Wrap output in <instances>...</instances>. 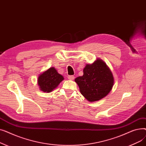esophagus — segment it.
I'll list each match as a JSON object with an SVG mask.
<instances>
[{
    "label": "esophagus",
    "instance_id": "esophagus-1",
    "mask_svg": "<svg viewBox=\"0 0 146 146\" xmlns=\"http://www.w3.org/2000/svg\"><path fill=\"white\" fill-rule=\"evenodd\" d=\"M68 79L69 80H73L74 79V76H73V75H70V76H68Z\"/></svg>",
    "mask_w": 146,
    "mask_h": 146
}]
</instances>
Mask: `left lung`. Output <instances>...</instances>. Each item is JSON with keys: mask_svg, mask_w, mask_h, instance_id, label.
<instances>
[{"mask_svg": "<svg viewBox=\"0 0 146 146\" xmlns=\"http://www.w3.org/2000/svg\"><path fill=\"white\" fill-rule=\"evenodd\" d=\"M81 94L89 102L98 101L108 95L114 84V78L109 67L101 58L86 64L83 75L74 79Z\"/></svg>", "mask_w": 146, "mask_h": 146, "instance_id": "1", "label": "left lung"}]
</instances>
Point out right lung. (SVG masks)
Masks as SVG:
<instances>
[{"label":"right lung","mask_w":146,"mask_h":146,"mask_svg":"<svg viewBox=\"0 0 146 146\" xmlns=\"http://www.w3.org/2000/svg\"><path fill=\"white\" fill-rule=\"evenodd\" d=\"M63 80V76L59 74L54 67H51L38 76L37 82L41 91L50 93L57 88Z\"/></svg>","instance_id":"1"}]
</instances>
